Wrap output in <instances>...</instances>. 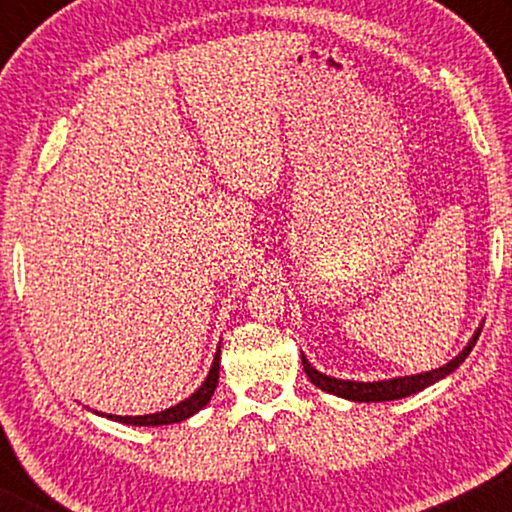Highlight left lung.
Wrapping results in <instances>:
<instances>
[{
	"label": "left lung",
	"instance_id": "obj_1",
	"mask_svg": "<svg viewBox=\"0 0 512 512\" xmlns=\"http://www.w3.org/2000/svg\"><path fill=\"white\" fill-rule=\"evenodd\" d=\"M480 338V328L475 331V335L471 338V342L461 349L459 356H454L450 363L440 366L436 370H429V373H419V375H405V377H394V380H380V382H354V380H338V377L324 375L319 373L317 368L310 366V361L305 359V354L300 356L303 359V368L305 375L310 377V382L314 387L328 391V394L347 398V401H356V403H380V401H396V398H405L417 394L431 384H436L438 380H443L450 373H454L471 349L475 347V342Z\"/></svg>",
	"mask_w": 512,
	"mask_h": 512
}]
</instances>
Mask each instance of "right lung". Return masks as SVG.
I'll return each mask as SVG.
<instances>
[{"instance_id": "right-lung-1", "label": "right lung", "mask_w": 512, "mask_h": 512, "mask_svg": "<svg viewBox=\"0 0 512 512\" xmlns=\"http://www.w3.org/2000/svg\"><path fill=\"white\" fill-rule=\"evenodd\" d=\"M219 359H221V347L216 349V354H214V363H212V368H209L207 380L202 382L200 387H198V391H193V394L188 396L186 401H181V403H177V405H172V408H167V410L153 412V415H137V417L107 415V417H109V419H114V422L132 424V426H163V424H177V422H184V419L193 417L195 412L205 408V405L209 403V398L214 396L216 384H219Z\"/></svg>"}]
</instances>
